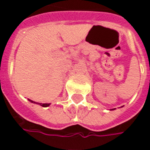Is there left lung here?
Segmentation results:
<instances>
[{"label": "left lung", "instance_id": "8db88e82", "mask_svg": "<svg viewBox=\"0 0 150 150\" xmlns=\"http://www.w3.org/2000/svg\"><path fill=\"white\" fill-rule=\"evenodd\" d=\"M114 109H116V108H113V109H111V110H114Z\"/></svg>", "mask_w": 150, "mask_h": 150}]
</instances>
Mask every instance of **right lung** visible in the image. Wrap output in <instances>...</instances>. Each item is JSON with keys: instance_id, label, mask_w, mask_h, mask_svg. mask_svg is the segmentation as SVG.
<instances>
[{"instance_id": "1", "label": "right lung", "mask_w": 150, "mask_h": 150, "mask_svg": "<svg viewBox=\"0 0 150 150\" xmlns=\"http://www.w3.org/2000/svg\"><path fill=\"white\" fill-rule=\"evenodd\" d=\"M28 100L30 101V102H31V103H34V104H39V105H41V106H42V107H48V106H50V104H42V103H36V102H34V101L31 100H30V99H28Z\"/></svg>"}]
</instances>
